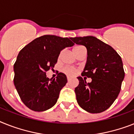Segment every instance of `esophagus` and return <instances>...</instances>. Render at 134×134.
<instances>
[{"label": "esophagus", "instance_id": "obj_1", "mask_svg": "<svg viewBox=\"0 0 134 134\" xmlns=\"http://www.w3.org/2000/svg\"><path fill=\"white\" fill-rule=\"evenodd\" d=\"M70 77H67V80H68V81H70Z\"/></svg>", "mask_w": 134, "mask_h": 134}]
</instances>
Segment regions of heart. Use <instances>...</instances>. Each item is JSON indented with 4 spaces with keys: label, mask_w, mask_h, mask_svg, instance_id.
I'll return each mask as SVG.
<instances>
[{
    "label": "heart",
    "mask_w": 134,
    "mask_h": 134,
    "mask_svg": "<svg viewBox=\"0 0 134 134\" xmlns=\"http://www.w3.org/2000/svg\"><path fill=\"white\" fill-rule=\"evenodd\" d=\"M81 48H83L82 46H75L73 48L74 53L76 55ZM62 53V52H61V53L59 54V58H60ZM62 71L64 73L66 74L67 75H69V76H74V75L76 74V72H77V70L74 68H71V67H64V68L62 69Z\"/></svg>",
    "instance_id": "1"
}]
</instances>
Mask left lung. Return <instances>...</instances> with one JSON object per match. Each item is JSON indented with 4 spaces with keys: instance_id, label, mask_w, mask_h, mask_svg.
I'll list each match as a JSON object with an SVG mask.
<instances>
[{
    "instance_id": "1",
    "label": "left lung",
    "mask_w": 134,
    "mask_h": 134,
    "mask_svg": "<svg viewBox=\"0 0 134 134\" xmlns=\"http://www.w3.org/2000/svg\"><path fill=\"white\" fill-rule=\"evenodd\" d=\"M70 39L87 48V62L81 76L92 79L87 83L86 77H77L79 83L75 89L77 103L90 113L105 111L119 96L124 79L121 57L111 46L93 36Z\"/></svg>"
}]
</instances>
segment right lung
<instances>
[{"label":"right lung","mask_w":134,"mask_h":134,"mask_svg":"<svg viewBox=\"0 0 134 134\" xmlns=\"http://www.w3.org/2000/svg\"><path fill=\"white\" fill-rule=\"evenodd\" d=\"M70 40L42 35L20 51L14 65V83L21 100L30 109L45 111L57 103L67 78L59 72L56 78L50 79L46 72L53 69L62 50L75 44Z\"/></svg>","instance_id":"right-lung-1"}]
</instances>
